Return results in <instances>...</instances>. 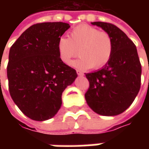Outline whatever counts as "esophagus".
<instances>
[{"mask_svg": "<svg viewBox=\"0 0 149 149\" xmlns=\"http://www.w3.org/2000/svg\"><path fill=\"white\" fill-rule=\"evenodd\" d=\"M77 75H79V76H84V73H83L82 72L80 71V70H77Z\"/></svg>", "mask_w": 149, "mask_h": 149, "instance_id": "esophagus-1", "label": "esophagus"}]
</instances>
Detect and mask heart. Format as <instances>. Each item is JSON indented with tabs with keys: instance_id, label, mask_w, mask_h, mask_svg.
<instances>
[{
	"instance_id": "1",
	"label": "heart",
	"mask_w": 149,
	"mask_h": 149,
	"mask_svg": "<svg viewBox=\"0 0 149 149\" xmlns=\"http://www.w3.org/2000/svg\"><path fill=\"white\" fill-rule=\"evenodd\" d=\"M60 59L69 64L72 57L81 56L71 63L73 67L81 69L93 68L99 69L112 58L114 45L112 37L107 32L99 31L88 24L75 27L69 33V38L60 37L56 45Z\"/></svg>"
}]
</instances>
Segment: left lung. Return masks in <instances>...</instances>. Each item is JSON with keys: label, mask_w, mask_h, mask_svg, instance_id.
<instances>
[{"label": "left lung", "mask_w": 149, "mask_h": 149, "mask_svg": "<svg viewBox=\"0 0 149 149\" xmlns=\"http://www.w3.org/2000/svg\"><path fill=\"white\" fill-rule=\"evenodd\" d=\"M91 24L109 34L114 49L112 58L105 66L85 74L89 81L85 100L97 114L119 115L131 105L141 88V65L136 47L114 24L100 21Z\"/></svg>", "instance_id": "left-lung-1"}]
</instances>
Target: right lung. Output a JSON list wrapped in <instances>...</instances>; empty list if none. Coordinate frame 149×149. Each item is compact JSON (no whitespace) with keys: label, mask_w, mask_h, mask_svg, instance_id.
<instances>
[{"label":"right lung","mask_w":149,"mask_h":149,"mask_svg":"<svg viewBox=\"0 0 149 149\" xmlns=\"http://www.w3.org/2000/svg\"><path fill=\"white\" fill-rule=\"evenodd\" d=\"M69 28L63 22L33 24L10 48L9 93L21 112L33 120L53 117L61 106L62 93L77 77L75 69L61 61L56 48Z\"/></svg>","instance_id":"1"}]
</instances>
